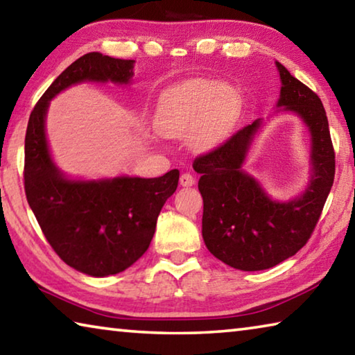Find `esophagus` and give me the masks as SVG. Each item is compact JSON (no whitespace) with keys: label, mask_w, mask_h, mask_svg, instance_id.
<instances>
[{"label":"esophagus","mask_w":355,"mask_h":355,"mask_svg":"<svg viewBox=\"0 0 355 355\" xmlns=\"http://www.w3.org/2000/svg\"><path fill=\"white\" fill-rule=\"evenodd\" d=\"M194 183H196L194 177H192L191 173H188V172L182 173V177H180V184L184 186V188H188V186H192Z\"/></svg>","instance_id":"34e87169"}]
</instances>
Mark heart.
<instances>
[{"instance_id":"b5f03b06","label":"heart","mask_w":355,"mask_h":355,"mask_svg":"<svg viewBox=\"0 0 355 355\" xmlns=\"http://www.w3.org/2000/svg\"><path fill=\"white\" fill-rule=\"evenodd\" d=\"M238 98L230 87L209 80H194L172 87L159 100L156 131L164 137L188 136L196 152H209L232 127Z\"/></svg>"}]
</instances>
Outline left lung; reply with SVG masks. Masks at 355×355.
<instances>
[{
	"label": "left lung",
	"instance_id": "obj_1",
	"mask_svg": "<svg viewBox=\"0 0 355 355\" xmlns=\"http://www.w3.org/2000/svg\"><path fill=\"white\" fill-rule=\"evenodd\" d=\"M277 106L302 119L311 136V177L299 197L277 202L243 169L261 119L194 159L203 197L202 236L211 254L241 271H263L304 248L320 220L334 184L335 152L326 111L318 95L280 62Z\"/></svg>",
	"mask_w": 355,
	"mask_h": 355
}]
</instances>
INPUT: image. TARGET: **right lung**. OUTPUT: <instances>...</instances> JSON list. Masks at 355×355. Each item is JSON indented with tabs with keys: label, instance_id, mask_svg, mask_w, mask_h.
Listing matches in <instances>:
<instances>
[{
	"label": "right lung",
	"instance_id": "obj_1",
	"mask_svg": "<svg viewBox=\"0 0 355 355\" xmlns=\"http://www.w3.org/2000/svg\"><path fill=\"white\" fill-rule=\"evenodd\" d=\"M135 61L87 53L70 64L42 95L29 116L25 137V192L46 241L64 263L92 277L130 268L146 254L180 172L158 178L69 180L53 163L45 136L50 100L83 81L128 84Z\"/></svg>",
	"mask_w": 355,
	"mask_h": 355
}]
</instances>
